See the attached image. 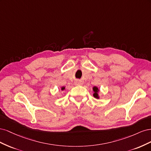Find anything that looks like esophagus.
I'll return each instance as SVG.
<instances>
[{
    "label": "esophagus",
    "instance_id": "esophagus-1",
    "mask_svg": "<svg viewBox=\"0 0 151 151\" xmlns=\"http://www.w3.org/2000/svg\"><path fill=\"white\" fill-rule=\"evenodd\" d=\"M76 85H82V83L81 81H76Z\"/></svg>",
    "mask_w": 151,
    "mask_h": 151
}]
</instances>
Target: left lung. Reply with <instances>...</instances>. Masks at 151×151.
Masks as SVG:
<instances>
[{"label": "left lung", "mask_w": 151, "mask_h": 151, "mask_svg": "<svg viewBox=\"0 0 151 151\" xmlns=\"http://www.w3.org/2000/svg\"><path fill=\"white\" fill-rule=\"evenodd\" d=\"M93 91H94V94H93V96H94V97H95V98H98V88H96V87H94L93 88Z\"/></svg>", "instance_id": "obj_1"}]
</instances>
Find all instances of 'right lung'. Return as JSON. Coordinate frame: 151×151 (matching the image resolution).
<instances>
[{"label":"right lung","instance_id":"obj_1","mask_svg":"<svg viewBox=\"0 0 151 151\" xmlns=\"http://www.w3.org/2000/svg\"><path fill=\"white\" fill-rule=\"evenodd\" d=\"M65 89V87H63V88H62V90H63Z\"/></svg>","mask_w":151,"mask_h":151}]
</instances>
